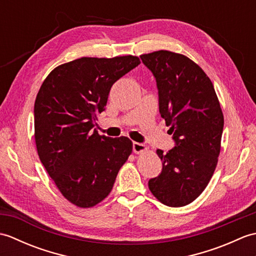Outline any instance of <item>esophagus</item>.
<instances>
[{"mask_svg": "<svg viewBox=\"0 0 256 256\" xmlns=\"http://www.w3.org/2000/svg\"><path fill=\"white\" fill-rule=\"evenodd\" d=\"M133 150H134L135 154H140V153H143V152L148 150V146L142 144V143L134 142L133 143Z\"/></svg>", "mask_w": 256, "mask_h": 256, "instance_id": "34e87169", "label": "esophagus"}]
</instances>
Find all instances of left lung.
<instances>
[{
    "mask_svg": "<svg viewBox=\"0 0 256 256\" xmlns=\"http://www.w3.org/2000/svg\"><path fill=\"white\" fill-rule=\"evenodd\" d=\"M156 78L160 113L176 146L162 160L160 176L148 188L168 206L192 202L208 186L218 164L224 131V113L208 76L182 54L157 50L140 56Z\"/></svg>",
    "mask_w": 256,
    "mask_h": 256,
    "instance_id": "1",
    "label": "left lung"
}]
</instances>
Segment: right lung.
Masks as SVG:
<instances>
[{"mask_svg": "<svg viewBox=\"0 0 256 256\" xmlns=\"http://www.w3.org/2000/svg\"><path fill=\"white\" fill-rule=\"evenodd\" d=\"M140 64L132 55L82 57L56 67L38 91L34 106L38 156L59 192L79 208H91L108 197L132 154L128 138H111L92 128L113 84Z\"/></svg>", "mask_w": 256, "mask_h": 256, "instance_id": "right-lung-1", "label": "right lung"}]
</instances>
